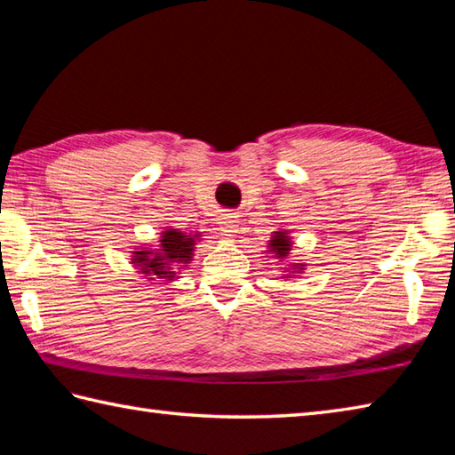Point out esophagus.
Listing matches in <instances>:
<instances>
[{
	"label": "esophagus",
	"mask_w": 455,
	"mask_h": 455,
	"mask_svg": "<svg viewBox=\"0 0 455 455\" xmlns=\"http://www.w3.org/2000/svg\"><path fill=\"white\" fill-rule=\"evenodd\" d=\"M219 225H220V233L225 236H236L238 219H236V215H233V212H222L219 219Z\"/></svg>",
	"instance_id": "esophagus-1"
}]
</instances>
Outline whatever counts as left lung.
I'll return each mask as SVG.
<instances>
[{"mask_svg": "<svg viewBox=\"0 0 455 455\" xmlns=\"http://www.w3.org/2000/svg\"><path fill=\"white\" fill-rule=\"evenodd\" d=\"M291 246H293L291 236H289L287 230L282 228L272 235V240H269V244H267V254H272V258L279 259V262H285V259L289 258V252H291ZM303 269H305V264H289L285 267L287 275H283V277H291L295 274H301Z\"/></svg>", "mask_w": 455, "mask_h": 455, "instance_id": "8db88e82", "label": "left lung"}]
</instances>
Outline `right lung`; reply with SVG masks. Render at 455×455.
<instances>
[{
    "label": "right lung",
    "instance_id": "right-lung-1",
    "mask_svg": "<svg viewBox=\"0 0 455 455\" xmlns=\"http://www.w3.org/2000/svg\"><path fill=\"white\" fill-rule=\"evenodd\" d=\"M199 238V233L188 235L180 228L168 227L162 230L158 248H137V252H132L131 264L137 266L139 274L147 275L152 282L156 277L173 282L181 269L191 262Z\"/></svg>",
    "mask_w": 455,
    "mask_h": 455
}]
</instances>
